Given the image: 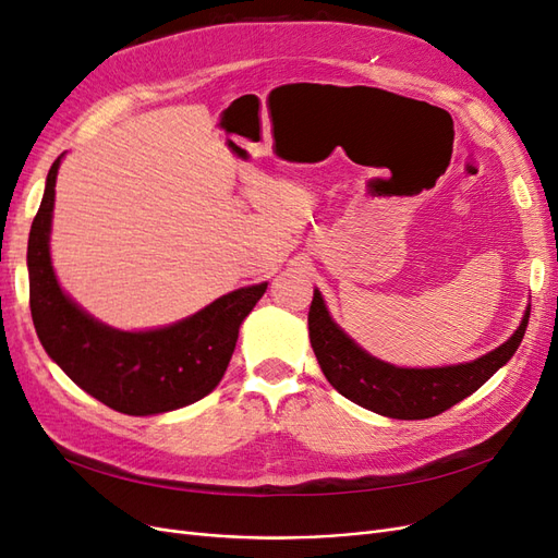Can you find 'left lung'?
I'll list each match as a JSON object with an SVG mask.
<instances>
[{
  "label": "left lung",
  "instance_id": "1",
  "mask_svg": "<svg viewBox=\"0 0 558 558\" xmlns=\"http://www.w3.org/2000/svg\"><path fill=\"white\" fill-rule=\"evenodd\" d=\"M529 316L531 305L510 340L494 351L475 361L440 367H400L367 353L340 324H335L318 289H314L307 324L316 361L335 391L375 414L414 421L442 414L492 379L514 356L526 332Z\"/></svg>",
  "mask_w": 558,
  "mask_h": 558
}]
</instances>
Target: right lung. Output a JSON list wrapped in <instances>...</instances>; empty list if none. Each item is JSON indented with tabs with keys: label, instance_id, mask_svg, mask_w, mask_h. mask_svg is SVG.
Here are the masks:
<instances>
[{
	"label": "right lung",
	"instance_id": "right-lung-1",
	"mask_svg": "<svg viewBox=\"0 0 558 558\" xmlns=\"http://www.w3.org/2000/svg\"><path fill=\"white\" fill-rule=\"evenodd\" d=\"M62 158L48 170L27 240L29 310L50 361L83 391L130 416L174 412L209 396L223 379L242 320L267 291V281L242 286L167 326L121 330L102 324L64 293L50 260Z\"/></svg>",
	"mask_w": 558,
	"mask_h": 558
}]
</instances>
